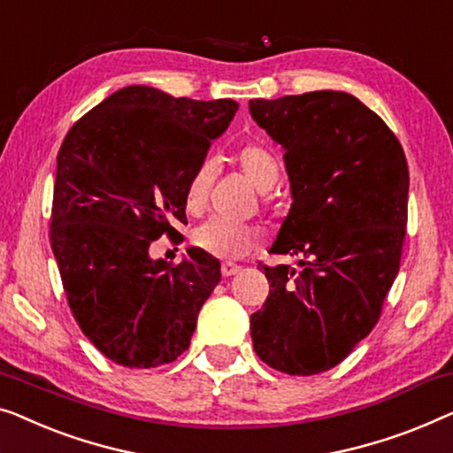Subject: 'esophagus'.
<instances>
[{"mask_svg":"<svg viewBox=\"0 0 453 453\" xmlns=\"http://www.w3.org/2000/svg\"><path fill=\"white\" fill-rule=\"evenodd\" d=\"M220 272H222V275H225V278H231V275L241 272V265L231 264V261H225V264H222V267H220Z\"/></svg>","mask_w":453,"mask_h":453,"instance_id":"esophagus-1","label":"esophagus"}]
</instances>
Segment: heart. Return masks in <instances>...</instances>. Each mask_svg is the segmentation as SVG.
<instances>
[{"label":"heart","instance_id":"obj_1","mask_svg":"<svg viewBox=\"0 0 453 453\" xmlns=\"http://www.w3.org/2000/svg\"><path fill=\"white\" fill-rule=\"evenodd\" d=\"M241 172L247 175L249 181L253 183L259 192L272 189L280 180V161L275 159L272 150L261 145H245L237 150L234 157ZM214 175V167L211 161H204L192 173L186 188V204L192 212H200L208 200V189H211ZM257 231L251 226L233 225L219 219L208 220L196 231V242L206 253L214 255L220 259H239L242 255L251 251L257 242Z\"/></svg>","mask_w":453,"mask_h":453}]
</instances>
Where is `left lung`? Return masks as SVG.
<instances>
[{
    "instance_id": "8db88e82",
    "label": "left lung",
    "mask_w": 453,
    "mask_h": 453,
    "mask_svg": "<svg viewBox=\"0 0 453 453\" xmlns=\"http://www.w3.org/2000/svg\"><path fill=\"white\" fill-rule=\"evenodd\" d=\"M284 149L292 206L265 267L270 296L251 314L255 353L270 368L312 376L370 335L398 273L409 204L404 150L382 118L345 91L249 100Z\"/></svg>"
}]
</instances>
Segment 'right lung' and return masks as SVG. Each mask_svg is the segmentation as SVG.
I'll use <instances>...</instances> for the list:
<instances>
[{"instance_id":"add662e5","label":"right lung","mask_w":453,"mask_h":453,"mask_svg":"<svg viewBox=\"0 0 453 453\" xmlns=\"http://www.w3.org/2000/svg\"><path fill=\"white\" fill-rule=\"evenodd\" d=\"M234 100L128 85L91 108L57 155L50 242L83 335L124 368H157L189 347L220 264L189 247L180 264L150 242L186 220V188Z\"/></svg>"}]
</instances>
